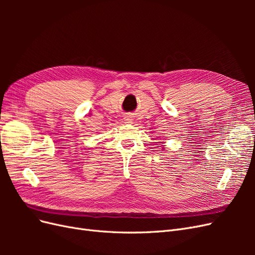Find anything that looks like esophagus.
Masks as SVG:
<instances>
[{"label":"esophagus","mask_w":255,"mask_h":255,"mask_svg":"<svg viewBox=\"0 0 255 255\" xmlns=\"http://www.w3.org/2000/svg\"><path fill=\"white\" fill-rule=\"evenodd\" d=\"M125 120H126V122H127V123H132L134 119H133L132 116H130V115H128V116H126Z\"/></svg>","instance_id":"1"}]
</instances>
